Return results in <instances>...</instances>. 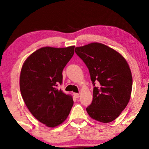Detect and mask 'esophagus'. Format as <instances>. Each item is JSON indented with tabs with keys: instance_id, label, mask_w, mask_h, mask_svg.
<instances>
[{
	"instance_id": "1",
	"label": "esophagus",
	"mask_w": 149,
	"mask_h": 149,
	"mask_svg": "<svg viewBox=\"0 0 149 149\" xmlns=\"http://www.w3.org/2000/svg\"><path fill=\"white\" fill-rule=\"evenodd\" d=\"M74 96L76 99H78L79 97V93H74Z\"/></svg>"
}]
</instances>
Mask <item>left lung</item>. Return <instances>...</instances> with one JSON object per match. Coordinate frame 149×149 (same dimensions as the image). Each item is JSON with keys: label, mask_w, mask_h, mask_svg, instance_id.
<instances>
[{"label": "left lung", "mask_w": 149, "mask_h": 149, "mask_svg": "<svg viewBox=\"0 0 149 149\" xmlns=\"http://www.w3.org/2000/svg\"><path fill=\"white\" fill-rule=\"evenodd\" d=\"M75 52L86 64L95 86L88 114L98 122H112L130 101L133 79L129 65L116 50L99 42L75 47Z\"/></svg>", "instance_id": "1"}]
</instances>
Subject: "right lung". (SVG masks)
Listing matches in <instances>:
<instances>
[{
	"label": "right lung",
	"instance_id": "obj_1",
	"mask_svg": "<svg viewBox=\"0 0 149 149\" xmlns=\"http://www.w3.org/2000/svg\"><path fill=\"white\" fill-rule=\"evenodd\" d=\"M74 47H42L22 65V97L32 115L47 127H55L64 122L74 104L72 96L57 86L62 84L63 69L74 55Z\"/></svg>",
	"mask_w": 149,
	"mask_h": 149
}]
</instances>
